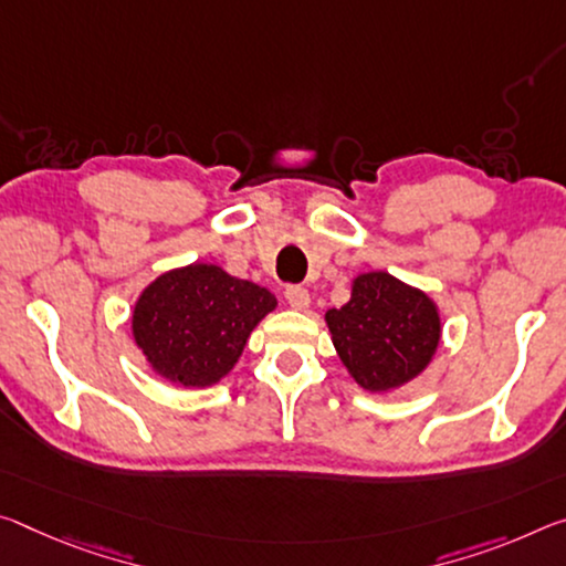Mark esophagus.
<instances>
[{
	"mask_svg": "<svg viewBox=\"0 0 566 566\" xmlns=\"http://www.w3.org/2000/svg\"><path fill=\"white\" fill-rule=\"evenodd\" d=\"M284 297H286V302H290V307L292 310H307L310 307V292L304 290V286H286V292H284Z\"/></svg>",
	"mask_w": 566,
	"mask_h": 566,
	"instance_id": "34e87169",
	"label": "esophagus"
}]
</instances>
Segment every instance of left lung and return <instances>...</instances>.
<instances>
[{
	"instance_id": "1",
	"label": "left lung",
	"mask_w": 566,
	"mask_h": 566,
	"mask_svg": "<svg viewBox=\"0 0 566 566\" xmlns=\"http://www.w3.org/2000/svg\"><path fill=\"white\" fill-rule=\"evenodd\" d=\"M325 322L347 373L370 392L418 378L441 343L436 302L388 272L357 274L349 302L327 310Z\"/></svg>"
}]
</instances>
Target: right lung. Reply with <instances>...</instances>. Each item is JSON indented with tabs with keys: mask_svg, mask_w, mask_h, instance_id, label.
<instances>
[{
	"mask_svg": "<svg viewBox=\"0 0 566 566\" xmlns=\"http://www.w3.org/2000/svg\"><path fill=\"white\" fill-rule=\"evenodd\" d=\"M274 307L264 286L196 262L170 269L140 292L133 339L160 378L209 388L234 370L251 329Z\"/></svg>",
	"mask_w": 566,
	"mask_h": 566,
	"instance_id": "right-lung-1",
	"label": "right lung"
}]
</instances>
